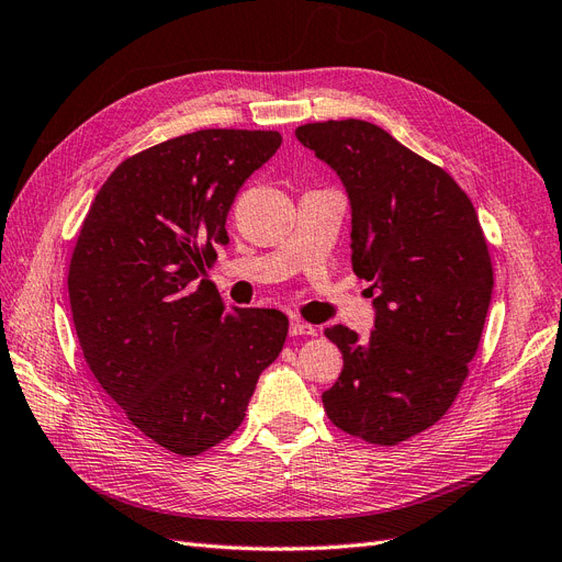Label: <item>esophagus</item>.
Returning a JSON list of instances; mask_svg holds the SVG:
<instances>
[{
  "label": "esophagus",
  "mask_w": 562,
  "mask_h": 562,
  "mask_svg": "<svg viewBox=\"0 0 562 562\" xmlns=\"http://www.w3.org/2000/svg\"><path fill=\"white\" fill-rule=\"evenodd\" d=\"M288 333H291L293 337H300V335L314 337L318 330L312 326V323H304L302 318H291V326H288Z\"/></svg>",
  "instance_id": "1"
}]
</instances>
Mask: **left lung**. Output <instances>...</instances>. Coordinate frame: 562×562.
I'll return each mask as SVG.
<instances>
[{"mask_svg": "<svg viewBox=\"0 0 562 562\" xmlns=\"http://www.w3.org/2000/svg\"><path fill=\"white\" fill-rule=\"evenodd\" d=\"M342 180L351 265L375 293V330L326 328L345 368L323 391L337 429L375 446L434 427L469 375L492 297L479 215L443 168L361 119L295 128Z\"/></svg>", "mask_w": 562, "mask_h": 562, "instance_id": "obj_1", "label": "left lung"}]
</instances>
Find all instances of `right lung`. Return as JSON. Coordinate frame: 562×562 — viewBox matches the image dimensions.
I'll use <instances>...</instances> for the list:
<instances>
[{
  "label": "right lung",
  "instance_id": "obj_1",
  "mask_svg": "<svg viewBox=\"0 0 562 562\" xmlns=\"http://www.w3.org/2000/svg\"><path fill=\"white\" fill-rule=\"evenodd\" d=\"M281 147L279 131L206 128L114 168L83 220L67 291L93 378L157 446L192 457L232 436L288 318L227 310L199 274L227 246L241 184Z\"/></svg>",
  "mask_w": 562,
  "mask_h": 562
}]
</instances>
